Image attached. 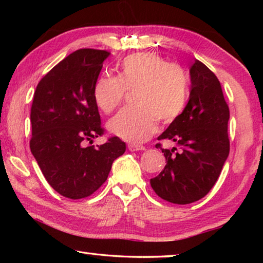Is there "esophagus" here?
<instances>
[{
    "mask_svg": "<svg viewBox=\"0 0 263 263\" xmlns=\"http://www.w3.org/2000/svg\"><path fill=\"white\" fill-rule=\"evenodd\" d=\"M128 149L131 152H137V151H145V147L141 145H136V144H128Z\"/></svg>",
    "mask_w": 263,
    "mask_h": 263,
    "instance_id": "34e87169",
    "label": "esophagus"
}]
</instances>
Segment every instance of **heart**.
<instances>
[{"mask_svg":"<svg viewBox=\"0 0 263 263\" xmlns=\"http://www.w3.org/2000/svg\"><path fill=\"white\" fill-rule=\"evenodd\" d=\"M126 90H136L137 106L125 108L108 123V130L121 139L139 144L158 127V118L171 123L183 112L189 95L188 77L179 65L168 62L155 53L142 52L126 57L119 66V75H102L94 86L99 108L110 114L122 103Z\"/></svg>","mask_w":263,"mask_h":263,"instance_id":"1","label":"heart"}]
</instances>
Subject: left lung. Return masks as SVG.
<instances>
[{
	"label": "left lung",
	"instance_id": "obj_1",
	"mask_svg": "<svg viewBox=\"0 0 263 263\" xmlns=\"http://www.w3.org/2000/svg\"><path fill=\"white\" fill-rule=\"evenodd\" d=\"M190 94L185 108L158 140L174 141L176 147L161 148L166 166L151 179L159 197L174 204L203 198L218 180L230 153V110L219 80L203 62L190 67Z\"/></svg>",
	"mask_w": 263,
	"mask_h": 263
}]
</instances>
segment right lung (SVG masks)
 I'll return each mask as SVG.
<instances>
[{
  "label": "right lung",
  "instance_id": "1",
  "mask_svg": "<svg viewBox=\"0 0 263 263\" xmlns=\"http://www.w3.org/2000/svg\"><path fill=\"white\" fill-rule=\"evenodd\" d=\"M109 55L92 48L73 52L41 80L33 95L31 152L48 184L70 199L95 193L126 149L118 137L86 146L103 135L94 86Z\"/></svg>",
  "mask_w": 263,
  "mask_h": 263
}]
</instances>
